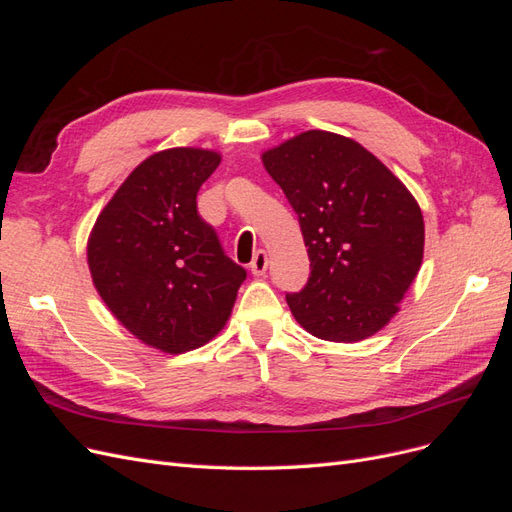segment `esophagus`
<instances>
[{"instance_id":"esophagus-1","label":"esophagus","mask_w":512,"mask_h":512,"mask_svg":"<svg viewBox=\"0 0 512 512\" xmlns=\"http://www.w3.org/2000/svg\"><path fill=\"white\" fill-rule=\"evenodd\" d=\"M267 267H269V256H267V252H256L254 254V260H252V265H250V269H252V275L254 277H260V275H265L267 273Z\"/></svg>"}]
</instances>
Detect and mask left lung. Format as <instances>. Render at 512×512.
<instances>
[{
    "mask_svg": "<svg viewBox=\"0 0 512 512\" xmlns=\"http://www.w3.org/2000/svg\"><path fill=\"white\" fill-rule=\"evenodd\" d=\"M299 215L307 286L290 312L318 339L356 344L389 324L423 265L425 222L412 192L348 136L307 130L260 156Z\"/></svg>",
    "mask_w": 512,
    "mask_h": 512,
    "instance_id": "obj_1",
    "label": "left lung"
}]
</instances>
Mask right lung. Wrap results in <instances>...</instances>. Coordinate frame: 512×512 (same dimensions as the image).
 Instances as JSON below:
<instances>
[{"mask_svg":"<svg viewBox=\"0 0 512 512\" xmlns=\"http://www.w3.org/2000/svg\"><path fill=\"white\" fill-rule=\"evenodd\" d=\"M222 153H151L100 211L87 265L100 299L138 342L164 354L205 346L232 314L245 269L224 256L196 211V194Z\"/></svg>","mask_w":512,"mask_h":512,"instance_id":"obj_1","label":"right lung"}]
</instances>
